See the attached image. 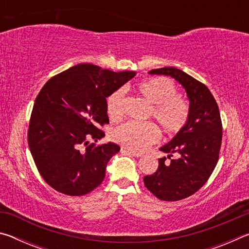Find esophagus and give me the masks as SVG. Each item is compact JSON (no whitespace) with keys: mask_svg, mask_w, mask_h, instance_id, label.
I'll return each instance as SVG.
<instances>
[{"mask_svg":"<svg viewBox=\"0 0 249 249\" xmlns=\"http://www.w3.org/2000/svg\"><path fill=\"white\" fill-rule=\"evenodd\" d=\"M121 151H122V153H124V154L132 155V156H134V157H142V156H144L142 153H136V151L129 150V149H127V148H122Z\"/></svg>","mask_w":249,"mask_h":249,"instance_id":"obj_1","label":"esophagus"}]
</instances>
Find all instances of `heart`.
Here are the masks:
<instances>
[{"label":"heart","mask_w":249,"mask_h":249,"mask_svg":"<svg viewBox=\"0 0 249 249\" xmlns=\"http://www.w3.org/2000/svg\"><path fill=\"white\" fill-rule=\"evenodd\" d=\"M137 92L151 104V115L163 132H179L187 123L189 105L177 95L175 84L169 79L157 77L142 81ZM124 113V91L117 90L107 99V114L112 120H119ZM160 133L153 123L127 122L113 130V140L130 150H144L157 142Z\"/></svg>","instance_id":"1"}]
</instances>
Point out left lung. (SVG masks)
Masks as SVG:
<instances>
[{
    "label": "left lung",
    "instance_id": "8db88e82",
    "mask_svg": "<svg viewBox=\"0 0 249 249\" xmlns=\"http://www.w3.org/2000/svg\"><path fill=\"white\" fill-rule=\"evenodd\" d=\"M149 74L175 79L187 92L189 117L170 142L160 147L169 163L159 159L158 169L144 177L146 188L162 201L192 196L208 181L215 168L222 142V122L215 99L204 84L174 67L150 70Z\"/></svg>",
    "mask_w": 249,
    "mask_h": 249
}]
</instances>
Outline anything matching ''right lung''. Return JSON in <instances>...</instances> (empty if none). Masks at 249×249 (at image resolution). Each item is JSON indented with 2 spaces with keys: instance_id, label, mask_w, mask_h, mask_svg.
<instances>
[{
  "instance_id": "1",
  "label": "right lung",
  "mask_w": 249,
  "mask_h": 249,
  "mask_svg": "<svg viewBox=\"0 0 249 249\" xmlns=\"http://www.w3.org/2000/svg\"><path fill=\"white\" fill-rule=\"evenodd\" d=\"M135 75L80 64L40 90L29 121L28 146L40 176L54 190L79 196L102 183L107 162L121 148L112 142H89L105 136L99 126L108 123L107 98Z\"/></svg>"
}]
</instances>
